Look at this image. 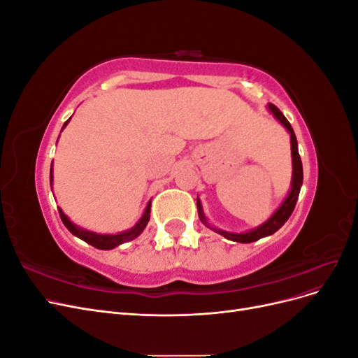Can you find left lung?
I'll use <instances>...</instances> for the list:
<instances>
[{"mask_svg": "<svg viewBox=\"0 0 358 358\" xmlns=\"http://www.w3.org/2000/svg\"><path fill=\"white\" fill-rule=\"evenodd\" d=\"M268 109L270 112H272L275 115V117L278 119V121L282 124L288 131H289V136H291V155H292V182H291V191L288 194V197L285 199V201L282 203V206L273 213L272 218H270L267 222H264L263 225H259L258 229L252 230V231H248V233H242V234H236V233H227V231H221V230H215L212 229L210 225H208V222H206V218L203 215V210H201V204L199 203V199H197V209H199V216L200 220L209 227V229L215 230L216 233L222 234L224 237H227V239H230L233 242H241V243H251V242H255L258 239H262V237L264 236H270L273 234L275 231H278L280 227H282L288 218L291 216L292 210H294L296 208V203H297V199H299V194H300V188H301V183H303V166H301V159H300V155H299V148H297V138H296V134H294V129L291 128V124L288 122V119L282 115V112H280L278 107L275 104L270 103L268 104Z\"/></svg>", "mask_w": 358, "mask_h": 358, "instance_id": "left-lung-1", "label": "left lung"}]
</instances>
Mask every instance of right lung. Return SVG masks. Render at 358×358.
Instances as JSON below:
<instances>
[{
	"label": "right lung",
	"instance_id": "right-lung-1",
	"mask_svg": "<svg viewBox=\"0 0 358 358\" xmlns=\"http://www.w3.org/2000/svg\"><path fill=\"white\" fill-rule=\"evenodd\" d=\"M69 121H70V119H69ZM69 121H66L64 127L67 125ZM50 187H52V167H50ZM58 212H59V216H61V221L64 222V225L67 227L71 234L78 236L79 239H82L86 243L92 245L96 249H112V248H116L117 245L133 241V239H136L137 236L142 234V231L145 230V227H146V224L149 222V218H150V203L146 206V210H145L143 216L140 218V221L133 227V229L128 230V231H124V233H119V234H95V233L88 231V230H82L80 227H76L73 222H70V220L67 218L66 215H64V212L61 209H58Z\"/></svg>",
	"mask_w": 358,
	"mask_h": 358
}]
</instances>
